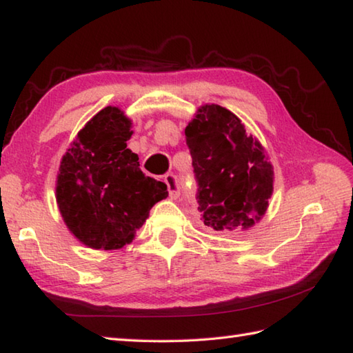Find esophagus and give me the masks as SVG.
Returning a JSON list of instances; mask_svg holds the SVG:
<instances>
[{
    "instance_id": "34e87169",
    "label": "esophagus",
    "mask_w": 353,
    "mask_h": 353,
    "mask_svg": "<svg viewBox=\"0 0 353 353\" xmlns=\"http://www.w3.org/2000/svg\"><path fill=\"white\" fill-rule=\"evenodd\" d=\"M163 181L168 186V194H170L171 199H177L179 196H181V182H179L177 176L167 174L163 177Z\"/></svg>"
}]
</instances>
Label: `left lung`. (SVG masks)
<instances>
[{
	"instance_id": "1",
	"label": "left lung",
	"mask_w": 353,
	"mask_h": 353,
	"mask_svg": "<svg viewBox=\"0 0 353 353\" xmlns=\"http://www.w3.org/2000/svg\"><path fill=\"white\" fill-rule=\"evenodd\" d=\"M205 226L239 235L261 220L273 192V167L264 148L235 114L205 104L185 129Z\"/></svg>"
}]
</instances>
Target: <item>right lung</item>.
I'll list each match as a JSON object with an SVG mask.
<instances>
[{"instance_id":"add662e5","label":"right lung","mask_w":353,"mask_h":353,"mask_svg":"<svg viewBox=\"0 0 353 353\" xmlns=\"http://www.w3.org/2000/svg\"><path fill=\"white\" fill-rule=\"evenodd\" d=\"M132 121L108 106L77 133L57 174L56 200L63 221L91 249L115 250L133 241L167 185L139 170L127 148Z\"/></svg>"}]
</instances>
